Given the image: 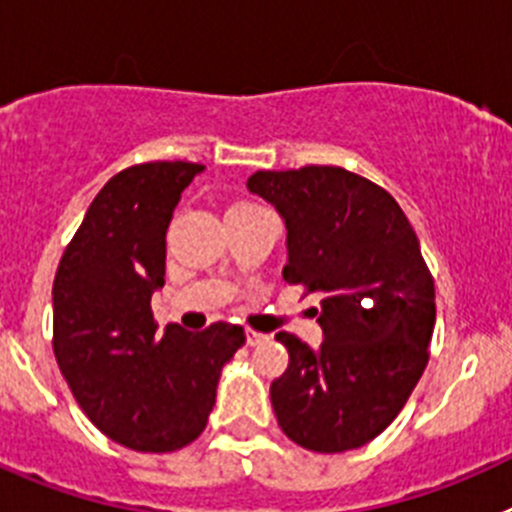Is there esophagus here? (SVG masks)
<instances>
[{"instance_id": "obj_1", "label": "esophagus", "mask_w": 512, "mask_h": 512, "mask_svg": "<svg viewBox=\"0 0 512 512\" xmlns=\"http://www.w3.org/2000/svg\"><path fill=\"white\" fill-rule=\"evenodd\" d=\"M261 341H266L264 333H259V330L246 328V343H248V346H256V343H261Z\"/></svg>"}]
</instances>
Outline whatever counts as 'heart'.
Returning a JSON list of instances; mask_svg holds the SVG:
<instances>
[{
	"instance_id": "b5f03b06",
	"label": "heart",
	"mask_w": 512,
	"mask_h": 512,
	"mask_svg": "<svg viewBox=\"0 0 512 512\" xmlns=\"http://www.w3.org/2000/svg\"><path fill=\"white\" fill-rule=\"evenodd\" d=\"M238 207H253V205H246V202H241V205H233L230 210H238Z\"/></svg>"
}]
</instances>
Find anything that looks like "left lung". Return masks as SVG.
<instances>
[{"label":"left lung","mask_w":512,"mask_h":512,"mask_svg":"<svg viewBox=\"0 0 512 512\" xmlns=\"http://www.w3.org/2000/svg\"><path fill=\"white\" fill-rule=\"evenodd\" d=\"M248 189L287 225L282 277L318 292L325 341L282 330L271 382L279 428L320 454L359 449L397 418L428 364L436 289L418 235L387 189L341 166L256 171Z\"/></svg>","instance_id":"obj_1"}]
</instances>
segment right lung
I'll return each mask as SVG.
<instances>
[{
    "label": "right lung",
    "mask_w": 512,
    "mask_h": 512,
    "mask_svg": "<svg viewBox=\"0 0 512 512\" xmlns=\"http://www.w3.org/2000/svg\"><path fill=\"white\" fill-rule=\"evenodd\" d=\"M189 161H148L94 197L53 279V354L87 418L133 451L166 454L205 431L220 369L241 325L156 336L151 297L164 287L166 228L192 179Z\"/></svg>",
    "instance_id": "obj_1"
}]
</instances>
